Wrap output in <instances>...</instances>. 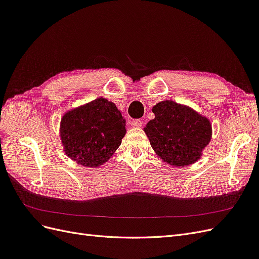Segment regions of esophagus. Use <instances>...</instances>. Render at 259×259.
I'll use <instances>...</instances> for the list:
<instances>
[{"instance_id":"34e87169","label":"esophagus","mask_w":259,"mask_h":259,"mask_svg":"<svg viewBox=\"0 0 259 259\" xmlns=\"http://www.w3.org/2000/svg\"><path fill=\"white\" fill-rule=\"evenodd\" d=\"M131 126H132V127H135V128L142 127V121H139V120H133V121H131Z\"/></svg>"}]
</instances>
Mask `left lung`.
Here are the masks:
<instances>
[{
	"mask_svg": "<svg viewBox=\"0 0 259 259\" xmlns=\"http://www.w3.org/2000/svg\"><path fill=\"white\" fill-rule=\"evenodd\" d=\"M154 119L144 128L154 152L175 167L193 164L211 139V124L192 108L163 100L152 108Z\"/></svg>",
	"mask_w": 259,
	"mask_h": 259,
	"instance_id": "left-lung-1",
	"label": "left lung"
}]
</instances>
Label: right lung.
Here are the masks:
<instances>
[{
  "label": "right lung",
  "mask_w": 259,
  "mask_h": 259,
  "mask_svg": "<svg viewBox=\"0 0 259 259\" xmlns=\"http://www.w3.org/2000/svg\"><path fill=\"white\" fill-rule=\"evenodd\" d=\"M119 109L104 97L67 111L59 134L65 153L81 166L98 167L120 147L126 134Z\"/></svg>",
  "instance_id": "right-lung-1"
}]
</instances>
